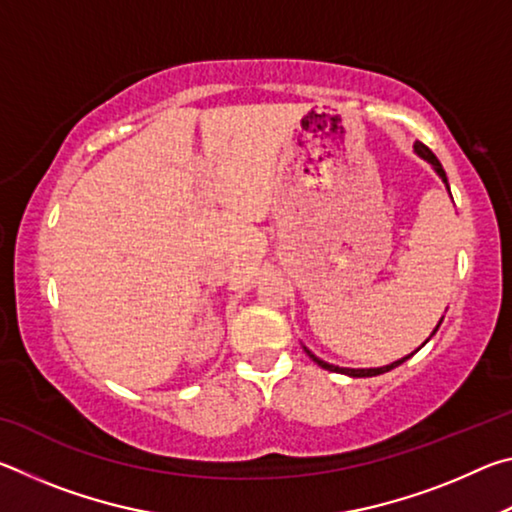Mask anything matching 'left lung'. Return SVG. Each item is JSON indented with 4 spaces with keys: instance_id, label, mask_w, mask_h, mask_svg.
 <instances>
[{
    "instance_id": "1",
    "label": "left lung",
    "mask_w": 512,
    "mask_h": 512,
    "mask_svg": "<svg viewBox=\"0 0 512 512\" xmlns=\"http://www.w3.org/2000/svg\"><path fill=\"white\" fill-rule=\"evenodd\" d=\"M413 149H415V153L420 155L422 160H427V162L431 164V167L436 169V173H438L440 178H443V183H445V185H447V189H449V183H447V176H445V169H443V164H440V160L436 158V155L431 153L429 146H424L422 142H415ZM440 323H443V318H440ZM440 323L436 325V329H433V334L438 332ZM427 341H429V339H427ZM427 341H424V343H427ZM424 343H422V345H424ZM305 352L309 354V359H311V361H316V363H318L320 368H325V370H329V372H343V375H348V377H375V375H384V372H388V370L397 368V366H400V363H404L406 359H411V354H413V352H411L409 357H404V359H400V361H393L391 366H381V368H339V366H332V363H327V361H323V359H318L316 354L311 352V350H307V348H305Z\"/></svg>"
}]
</instances>
